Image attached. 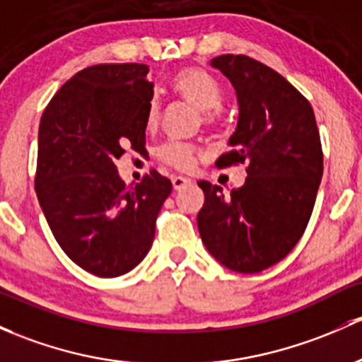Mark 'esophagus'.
<instances>
[{"label": "esophagus", "mask_w": 362, "mask_h": 362, "mask_svg": "<svg viewBox=\"0 0 362 362\" xmlns=\"http://www.w3.org/2000/svg\"><path fill=\"white\" fill-rule=\"evenodd\" d=\"M171 184H173V189L175 191H180V189L187 187L189 184H191V180L185 177H173L171 178Z\"/></svg>", "instance_id": "obj_1"}]
</instances>
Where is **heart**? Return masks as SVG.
Segmentation results:
<instances>
[{"mask_svg":"<svg viewBox=\"0 0 362 362\" xmlns=\"http://www.w3.org/2000/svg\"><path fill=\"white\" fill-rule=\"evenodd\" d=\"M171 88L180 98L199 109L201 121L206 127H213L216 123V109L222 104V88L218 81L199 67H182L171 78ZM159 121V100L158 97H151L146 109V124L147 128H154ZM203 156L201 147L192 142H182V140H168L156 151V158L163 165L171 166L175 170L187 171L194 166V163Z\"/></svg>","mask_w":362,"mask_h":362,"instance_id":"1","label":"heart"}]
</instances>
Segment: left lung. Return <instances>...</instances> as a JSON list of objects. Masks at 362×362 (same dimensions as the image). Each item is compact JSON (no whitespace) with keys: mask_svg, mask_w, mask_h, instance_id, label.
I'll return each mask as SVG.
<instances>
[{"mask_svg":"<svg viewBox=\"0 0 362 362\" xmlns=\"http://www.w3.org/2000/svg\"><path fill=\"white\" fill-rule=\"evenodd\" d=\"M211 67L238 93L239 121L232 151L218 168L246 165L245 185L223 194L197 182L204 204L201 239L227 269L255 274L283 260L303 235L322 177V147L312 105L288 79L246 55H220Z\"/></svg>","mask_w":362,"mask_h":362,"instance_id":"obj_1","label":"left lung"}]
</instances>
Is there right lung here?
Instances as JSON below:
<instances>
[{"mask_svg":"<svg viewBox=\"0 0 362 362\" xmlns=\"http://www.w3.org/2000/svg\"><path fill=\"white\" fill-rule=\"evenodd\" d=\"M146 64H98L74 74L41 116L34 187L60 248L98 277L130 272L149 253L171 182L156 170L127 187L124 147L146 149L154 95Z\"/></svg>","mask_w":362,"mask_h":362,"instance_id":"1","label":"right lung"}]
</instances>
